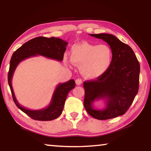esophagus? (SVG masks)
I'll return each mask as SVG.
<instances>
[{"mask_svg": "<svg viewBox=\"0 0 151 151\" xmlns=\"http://www.w3.org/2000/svg\"><path fill=\"white\" fill-rule=\"evenodd\" d=\"M75 83H76V85L79 86V85H81L82 83H83V81H82L81 79H80V78H77V79H76V80L75 81Z\"/></svg>", "mask_w": 151, "mask_h": 151, "instance_id": "esophagus-1", "label": "esophagus"}]
</instances>
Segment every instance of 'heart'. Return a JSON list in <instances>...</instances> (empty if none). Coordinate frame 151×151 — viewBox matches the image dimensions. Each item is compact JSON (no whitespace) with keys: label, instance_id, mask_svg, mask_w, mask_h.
<instances>
[{"label":"heart","instance_id":"b5f03b06","mask_svg":"<svg viewBox=\"0 0 151 151\" xmlns=\"http://www.w3.org/2000/svg\"><path fill=\"white\" fill-rule=\"evenodd\" d=\"M70 58V61L65 60L66 65L80 66L82 75L86 78L94 79L109 70L113 60V53L108 45L82 42L71 47Z\"/></svg>","mask_w":151,"mask_h":151}]
</instances>
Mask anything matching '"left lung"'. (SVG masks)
<instances>
[{"mask_svg":"<svg viewBox=\"0 0 151 151\" xmlns=\"http://www.w3.org/2000/svg\"><path fill=\"white\" fill-rule=\"evenodd\" d=\"M89 35L107 42L112 50L113 60L104 75L84 83V106L94 119L115 118L127 112L139 91V63L132 48L115 36L106 33ZM100 99L106 101V107L94 109L93 103Z\"/></svg>","mask_w":151,"mask_h":151,"instance_id":"obj_1","label":"left lung"}]
</instances>
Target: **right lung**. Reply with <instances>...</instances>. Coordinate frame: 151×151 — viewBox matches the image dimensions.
Returning <instances> with one entry per match:
<instances>
[{"mask_svg":"<svg viewBox=\"0 0 151 151\" xmlns=\"http://www.w3.org/2000/svg\"><path fill=\"white\" fill-rule=\"evenodd\" d=\"M67 45V42L59 38L39 37L25 42L12 54L8 74V82L12 99L18 108L32 119L47 121L58 118L62 113L68 93L75 87V82L71 79L66 83L58 84L52 94L50 104L46 108L40 110L28 109L19 103L12 88V78L16 68L21 61L38 55L62 61Z\"/></svg>","mask_w":151,"mask_h":151,"instance_id":"add662e5","label":"right lung"}]
</instances>
